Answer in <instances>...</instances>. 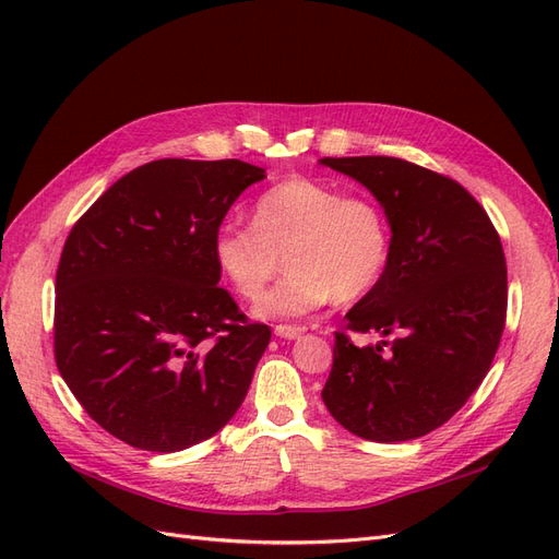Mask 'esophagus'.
<instances>
[{"mask_svg":"<svg viewBox=\"0 0 559 559\" xmlns=\"http://www.w3.org/2000/svg\"><path fill=\"white\" fill-rule=\"evenodd\" d=\"M300 333H302L300 326H292V324H277L275 326V335L286 337V341H296V337H300Z\"/></svg>","mask_w":559,"mask_h":559,"instance_id":"esophagus-1","label":"esophagus"}]
</instances>
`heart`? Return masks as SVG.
I'll return each instance as SVG.
<instances>
[{
  "label": "heart",
  "instance_id": "obj_1",
  "mask_svg": "<svg viewBox=\"0 0 559 559\" xmlns=\"http://www.w3.org/2000/svg\"><path fill=\"white\" fill-rule=\"evenodd\" d=\"M212 251L235 294L247 300L265 292L284 257L289 273L263 296L259 314L294 317L331 298L352 302L373 292L392 257V224L373 195L289 177L253 200L251 226L218 228Z\"/></svg>",
  "mask_w": 559,
  "mask_h": 559
}]
</instances>
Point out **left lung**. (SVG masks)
Here are the masks:
<instances>
[{"label":"left lung","mask_w":559,"mask_h":559,"mask_svg":"<svg viewBox=\"0 0 559 559\" xmlns=\"http://www.w3.org/2000/svg\"><path fill=\"white\" fill-rule=\"evenodd\" d=\"M321 163L361 181L392 224L389 265L335 331L321 399L337 425L366 441L427 436L495 361L509 306L501 238L480 202L441 173L392 156ZM349 332L393 341L359 348Z\"/></svg>","instance_id":"obj_1"}]
</instances>
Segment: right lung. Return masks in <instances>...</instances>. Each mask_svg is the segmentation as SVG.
<instances>
[{
    "label": "right lung",
    "mask_w": 559,
    "mask_h": 559,
    "mask_svg": "<svg viewBox=\"0 0 559 559\" xmlns=\"http://www.w3.org/2000/svg\"><path fill=\"white\" fill-rule=\"evenodd\" d=\"M265 175L245 160H151L111 183L70 230L56 273L53 352L99 427L177 452L238 413L270 326L218 286L212 242Z\"/></svg>",
    "instance_id": "obj_1"
}]
</instances>
